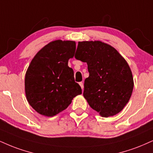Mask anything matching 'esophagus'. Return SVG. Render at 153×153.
Listing matches in <instances>:
<instances>
[{"instance_id":"34e87169","label":"esophagus","mask_w":153,"mask_h":153,"mask_svg":"<svg viewBox=\"0 0 153 153\" xmlns=\"http://www.w3.org/2000/svg\"><path fill=\"white\" fill-rule=\"evenodd\" d=\"M79 85H80V87H81V88H82V90H83V88H84L83 83H82V82H79Z\"/></svg>"}]
</instances>
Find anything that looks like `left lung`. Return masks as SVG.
I'll return each mask as SVG.
<instances>
[{
  "instance_id": "left-lung-1",
  "label": "left lung",
  "mask_w": 153,
  "mask_h": 153,
  "mask_svg": "<svg viewBox=\"0 0 153 153\" xmlns=\"http://www.w3.org/2000/svg\"><path fill=\"white\" fill-rule=\"evenodd\" d=\"M75 58L87 62L89 77L83 96L89 105L108 117L119 113L131 97L134 87L130 66L116 49L103 42H78Z\"/></svg>"
}]
</instances>
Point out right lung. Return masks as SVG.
<instances>
[{
	"instance_id": "add662e5",
	"label": "right lung",
	"mask_w": 153,
	"mask_h": 153,
	"mask_svg": "<svg viewBox=\"0 0 153 153\" xmlns=\"http://www.w3.org/2000/svg\"><path fill=\"white\" fill-rule=\"evenodd\" d=\"M76 48L75 41L57 40L36 53L25 77V92L30 105L40 115L53 117L65 110L82 93L68 65Z\"/></svg>"
}]
</instances>
